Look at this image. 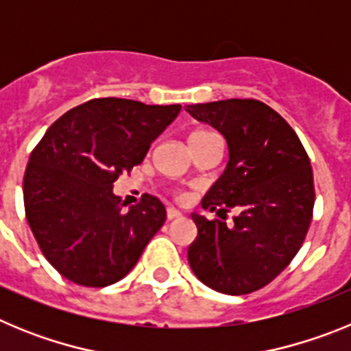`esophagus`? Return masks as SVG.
Returning <instances> with one entry per match:
<instances>
[{
  "mask_svg": "<svg viewBox=\"0 0 351 351\" xmlns=\"http://www.w3.org/2000/svg\"><path fill=\"white\" fill-rule=\"evenodd\" d=\"M179 216H181V213H179L178 209H173V207H169V209H167V219H176L179 218Z\"/></svg>",
  "mask_w": 351,
  "mask_h": 351,
  "instance_id": "esophagus-1",
  "label": "esophagus"
}]
</instances>
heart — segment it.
Listing matches in <instances>:
<instances>
[{
    "mask_svg": "<svg viewBox=\"0 0 351 351\" xmlns=\"http://www.w3.org/2000/svg\"><path fill=\"white\" fill-rule=\"evenodd\" d=\"M210 135H214V133L209 132V130H193V132L190 133V137H188V142H190V144H195V142L204 141V138L210 137ZM179 198H181V195H179Z\"/></svg>",
    "mask_w": 351,
    "mask_h": 351,
    "instance_id": "obj_1",
    "label": "heart"
}]
</instances>
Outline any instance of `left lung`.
Returning <instances> with one entry per match:
<instances>
[{
  "instance_id": "1",
  "label": "left lung",
  "mask_w": 351,
  "mask_h": 351,
  "mask_svg": "<svg viewBox=\"0 0 351 351\" xmlns=\"http://www.w3.org/2000/svg\"><path fill=\"white\" fill-rule=\"evenodd\" d=\"M186 110L218 130L230 153L202 207L241 210L232 228L191 214L198 234L188 262L213 290L246 295L280 276L302 246L315 206L311 161L291 126L263 101L232 98Z\"/></svg>"
}]
</instances>
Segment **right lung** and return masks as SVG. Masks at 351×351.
I'll list each match as a JSON object with an SVG mask.
<instances>
[{"mask_svg":"<svg viewBox=\"0 0 351 351\" xmlns=\"http://www.w3.org/2000/svg\"><path fill=\"white\" fill-rule=\"evenodd\" d=\"M181 105L95 98L52 123L24 173L29 228L52 267L82 287L125 278L165 223V206L144 193L123 210L112 184L141 165Z\"/></svg>","mask_w":351,"mask_h":351,"instance_id":"add662e5","label":"right lung"}]
</instances>
